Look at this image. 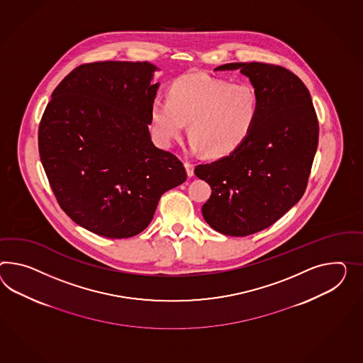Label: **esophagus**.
<instances>
[{"label":"esophagus","mask_w":363,"mask_h":363,"mask_svg":"<svg viewBox=\"0 0 363 363\" xmlns=\"http://www.w3.org/2000/svg\"><path fill=\"white\" fill-rule=\"evenodd\" d=\"M184 167H186V175L189 177H194L195 175V172H194V169H195V166L192 164V163H189V162H186L184 163Z\"/></svg>","instance_id":"34e87169"}]
</instances>
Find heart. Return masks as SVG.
I'll return each mask as SVG.
<instances>
[{
    "mask_svg": "<svg viewBox=\"0 0 363 363\" xmlns=\"http://www.w3.org/2000/svg\"><path fill=\"white\" fill-rule=\"evenodd\" d=\"M258 117V97L247 84H229L205 74L179 77L168 100L151 106L154 135L162 146L179 140L189 123L191 150L211 158L230 155L249 138Z\"/></svg>",
    "mask_w": 363,
    "mask_h": 363,
    "instance_id": "obj_1",
    "label": "heart"
}]
</instances>
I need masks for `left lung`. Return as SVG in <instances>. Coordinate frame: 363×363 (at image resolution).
I'll return each mask as SVG.
<instances>
[{"label": "left lung", "mask_w": 363, "mask_h": 363, "mask_svg": "<svg viewBox=\"0 0 363 363\" xmlns=\"http://www.w3.org/2000/svg\"><path fill=\"white\" fill-rule=\"evenodd\" d=\"M240 69L258 97L249 138L228 157L199 164L195 175L212 195L201 211L216 232L245 237L277 223L304 195L318 143L311 94L298 76L280 65L228 63Z\"/></svg>", "instance_id": "left-lung-1"}]
</instances>
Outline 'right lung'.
I'll use <instances>...</instances> for the list:
<instances>
[{
  "mask_svg": "<svg viewBox=\"0 0 363 363\" xmlns=\"http://www.w3.org/2000/svg\"><path fill=\"white\" fill-rule=\"evenodd\" d=\"M157 69L149 62L79 65L42 116L38 146L50 186L67 216L94 234H140L160 196L186 182L183 163L150 137Z\"/></svg>",
  "mask_w": 363,
  "mask_h": 363,
  "instance_id": "1",
  "label": "right lung"
}]
</instances>
